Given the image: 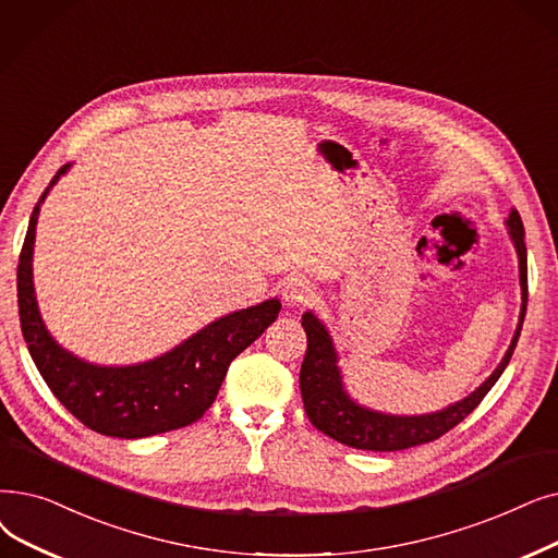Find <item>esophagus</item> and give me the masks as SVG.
Wrapping results in <instances>:
<instances>
[{
	"mask_svg": "<svg viewBox=\"0 0 558 558\" xmlns=\"http://www.w3.org/2000/svg\"><path fill=\"white\" fill-rule=\"evenodd\" d=\"M282 301L284 305H305L312 301V287L303 278H287L282 282Z\"/></svg>",
	"mask_w": 558,
	"mask_h": 558,
	"instance_id": "obj_1",
	"label": "esophagus"
}]
</instances>
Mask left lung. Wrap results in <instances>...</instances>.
Here are the masks:
<instances>
[{
	"mask_svg": "<svg viewBox=\"0 0 558 558\" xmlns=\"http://www.w3.org/2000/svg\"><path fill=\"white\" fill-rule=\"evenodd\" d=\"M508 234H511L518 259H520V287H522V310L515 335L511 339L504 360L497 369L481 383L476 390L458 401L447 405L438 413L428 415H387L378 410L360 405L349 397L342 383V374L337 367V351L326 326L317 319L314 312L303 314V328L307 335V351L301 365V395L303 405L314 428L326 433L328 438L342 442L347 447L367 449V451H401L408 447H417L438 440L440 435L451 430L456 424L463 422L472 410L490 392L501 372L506 369L511 355L515 351L518 337L522 330V322L526 314V246H524V226L518 209H511L506 219Z\"/></svg>",
	"mask_w": 558,
	"mask_h": 558,
	"instance_id": "obj_1",
	"label": "left lung"
}]
</instances>
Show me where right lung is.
I'll use <instances>...</instances> for the list:
<instances>
[{"mask_svg": "<svg viewBox=\"0 0 558 558\" xmlns=\"http://www.w3.org/2000/svg\"><path fill=\"white\" fill-rule=\"evenodd\" d=\"M61 166L36 203L17 262V307L24 342L52 395L84 426L109 438L148 435L189 426L205 415L228 374L230 362L269 328L280 301L239 310L211 322L173 351L130 367H100L72 355L45 328L34 292V239L40 203L68 171Z\"/></svg>", "mask_w": 558, "mask_h": 558, "instance_id": "right-lung-1", "label": "right lung"}]
</instances>
